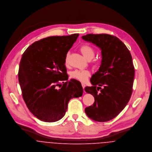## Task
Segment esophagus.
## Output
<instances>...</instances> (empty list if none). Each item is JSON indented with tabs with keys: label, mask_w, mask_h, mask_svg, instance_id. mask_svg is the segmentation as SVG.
Returning <instances> with one entry per match:
<instances>
[{
	"label": "esophagus",
	"mask_w": 152,
	"mask_h": 152,
	"mask_svg": "<svg viewBox=\"0 0 152 152\" xmlns=\"http://www.w3.org/2000/svg\"><path fill=\"white\" fill-rule=\"evenodd\" d=\"M81 84H82V87H83V89H84V88H85V87H86V85H85V84H84V83H82Z\"/></svg>",
	"instance_id": "obj_1"
}]
</instances>
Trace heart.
<instances>
[{"label":"heart","mask_w":152,"mask_h":152,"mask_svg":"<svg viewBox=\"0 0 152 152\" xmlns=\"http://www.w3.org/2000/svg\"><path fill=\"white\" fill-rule=\"evenodd\" d=\"M80 50L81 53L83 54V55L88 60L92 59L95 56V50L89 45H88V44L83 45L80 47ZM68 63V54L66 56V57H65V65H67ZM93 64L96 65L98 63L96 61H94ZM89 75H90V72L87 70L76 69L72 71L70 74V76L72 78L78 80L81 82L86 81L88 78L89 77Z\"/></svg>","instance_id":"obj_1"}]
</instances>
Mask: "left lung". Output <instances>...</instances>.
I'll return each mask as SVG.
<instances>
[{"label": "left lung", "instance_id": "obj_1", "mask_svg": "<svg viewBox=\"0 0 152 152\" xmlns=\"http://www.w3.org/2000/svg\"><path fill=\"white\" fill-rule=\"evenodd\" d=\"M82 39L100 48L102 54L100 67L90 80L93 86L85 88L95 98L93 105L85 112L94 121L107 122L119 115L130 99L134 76L132 56L115 36L88 34Z\"/></svg>", "mask_w": 152, "mask_h": 152}]
</instances>
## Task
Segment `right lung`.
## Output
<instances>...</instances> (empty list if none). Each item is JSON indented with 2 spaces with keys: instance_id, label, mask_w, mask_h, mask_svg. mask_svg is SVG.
<instances>
[{
  "instance_id": "right-lung-1",
  "label": "right lung",
  "mask_w": 152,
  "mask_h": 152,
  "mask_svg": "<svg viewBox=\"0 0 152 152\" xmlns=\"http://www.w3.org/2000/svg\"><path fill=\"white\" fill-rule=\"evenodd\" d=\"M78 36L44 38L31 44L22 55L18 77L23 98L40 121H59L65 115L69 101L83 95L80 81H68L65 65L66 54Z\"/></svg>"
}]
</instances>
